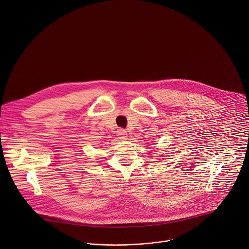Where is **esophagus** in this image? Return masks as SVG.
Listing matches in <instances>:
<instances>
[{
    "mask_svg": "<svg viewBox=\"0 0 249 249\" xmlns=\"http://www.w3.org/2000/svg\"><path fill=\"white\" fill-rule=\"evenodd\" d=\"M116 134H117L119 139H126L127 138V132H126V130H124L122 128H119L116 131Z\"/></svg>",
    "mask_w": 249,
    "mask_h": 249,
    "instance_id": "esophagus-1",
    "label": "esophagus"
}]
</instances>
